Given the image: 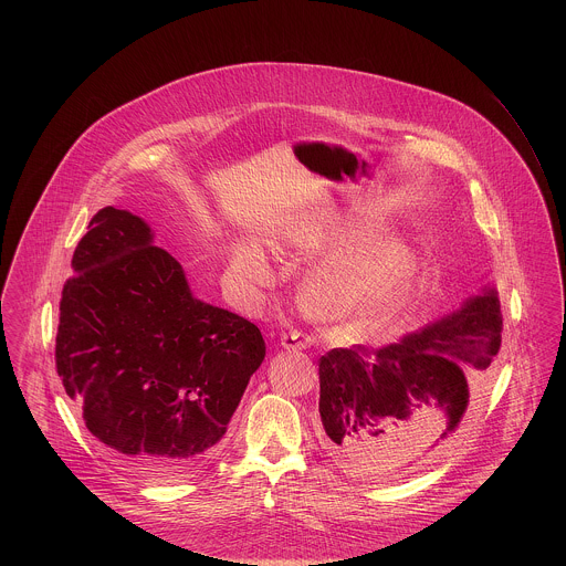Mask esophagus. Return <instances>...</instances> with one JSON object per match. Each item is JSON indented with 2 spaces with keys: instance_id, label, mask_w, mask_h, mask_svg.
Instances as JSON below:
<instances>
[{
  "instance_id": "obj_1",
  "label": "esophagus",
  "mask_w": 566,
  "mask_h": 566,
  "mask_svg": "<svg viewBox=\"0 0 566 566\" xmlns=\"http://www.w3.org/2000/svg\"><path fill=\"white\" fill-rule=\"evenodd\" d=\"M280 342H282V348H286V350H305L312 346L314 339L298 331H291V333H282Z\"/></svg>"
}]
</instances>
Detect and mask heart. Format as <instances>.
I'll return each mask as SVG.
<instances>
[{
    "label": "heart",
    "instance_id": "b5f03b06",
    "mask_svg": "<svg viewBox=\"0 0 566 566\" xmlns=\"http://www.w3.org/2000/svg\"><path fill=\"white\" fill-rule=\"evenodd\" d=\"M348 233L350 227L331 216H307L282 235V248L318 252ZM418 268V250L401 235L354 243L328 254L310 271L303 284V301L310 314L324 323L377 314L399 303L411 289ZM229 271L233 282L245 291L268 286L273 280L263 250L250 240L233 245Z\"/></svg>",
    "mask_w": 566,
    "mask_h": 566
}]
</instances>
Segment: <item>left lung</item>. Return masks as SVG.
<instances>
[{
	"instance_id": "left-lung-1",
	"label": "left lung",
	"mask_w": 566,
	"mask_h": 566,
	"mask_svg": "<svg viewBox=\"0 0 566 566\" xmlns=\"http://www.w3.org/2000/svg\"><path fill=\"white\" fill-rule=\"evenodd\" d=\"M501 331V301L488 284L397 344L326 352L318 407L328 457L352 475L388 480L429 464L460 429L471 369L490 367Z\"/></svg>"
}]
</instances>
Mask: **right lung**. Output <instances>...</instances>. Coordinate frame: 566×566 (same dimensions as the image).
Segmentation results:
<instances>
[{"label":"right lung","instance_id":"obj_1","mask_svg":"<svg viewBox=\"0 0 566 566\" xmlns=\"http://www.w3.org/2000/svg\"><path fill=\"white\" fill-rule=\"evenodd\" d=\"M72 270L54 358L86 429L132 475L197 473L265 358L259 326L192 296L182 265L127 210L91 218Z\"/></svg>","mask_w":566,"mask_h":566}]
</instances>
